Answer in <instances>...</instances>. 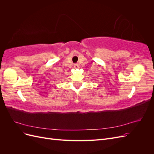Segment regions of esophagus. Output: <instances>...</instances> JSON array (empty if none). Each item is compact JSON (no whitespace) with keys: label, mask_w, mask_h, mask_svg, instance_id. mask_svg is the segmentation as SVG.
<instances>
[{"label":"esophagus","mask_w":154,"mask_h":154,"mask_svg":"<svg viewBox=\"0 0 154 154\" xmlns=\"http://www.w3.org/2000/svg\"><path fill=\"white\" fill-rule=\"evenodd\" d=\"M74 67L75 68V69H78V68H79V65H78V64H77V63L74 64Z\"/></svg>","instance_id":"esophagus-1"}]
</instances>
